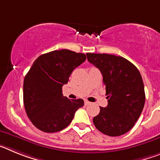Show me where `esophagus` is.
<instances>
[{
    "instance_id": "1",
    "label": "esophagus",
    "mask_w": 160,
    "mask_h": 160,
    "mask_svg": "<svg viewBox=\"0 0 160 160\" xmlns=\"http://www.w3.org/2000/svg\"><path fill=\"white\" fill-rule=\"evenodd\" d=\"M90 104H91V102H90L87 101V100H85V105L88 106V105H90Z\"/></svg>"
}]
</instances>
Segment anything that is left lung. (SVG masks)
<instances>
[{
	"instance_id": "8db88e82",
	"label": "left lung",
	"mask_w": 160,
	"mask_h": 160,
	"mask_svg": "<svg viewBox=\"0 0 160 160\" xmlns=\"http://www.w3.org/2000/svg\"><path fill=\"white\" fill-rule=\"evenodd\" d=\"M91 64L99 69L108 99L107 107L93 118L95 128L109 136H119L134 127L145 103L142 76L131 62L107 53H87Z\"/></svg>"
}]
</instances>
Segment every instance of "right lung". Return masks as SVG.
Wrapping results in <instances>:
<instances>
[{
	"instance_id": "1",
	"label": "right lung",
	"mask_w": 160,
	"mask_h": 160,
	"mask_svg": "<svg viewBox=\"0 0 160 160\" xmlns=\"http://www.w3.org/2000/svg\"><path fill=\"white\" fill-rule=\"evenodd\" d=\"M86 59L84 53L59 49L34 61L24 79L23 99L26 114L38 129L47 133L62 131L83 107L81 98L70 100L63 96L62 86Z\"/></svg>"
}]
</instances>
